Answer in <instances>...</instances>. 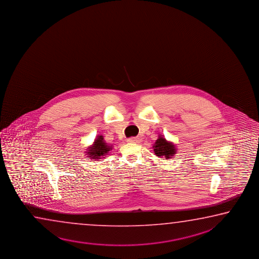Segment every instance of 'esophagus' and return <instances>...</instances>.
<instances>
[{"instance_id":"1","label":"esophagus","mask_w":259,"mask_h":259,"mask_svg":"<svg viewBox=\"0 0 259 259\" xmlns=\"http://www.w3.org/2000/svg\"><path fill=\"white\" fill-rule=\"evenodd\" d=\"M127 141L130 143H138L140 140H139V138H130V139H127Z\"/></svg>"}]
</instances>
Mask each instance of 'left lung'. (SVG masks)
Segmentation results:
<instances>
[{
	"label": "left lung",
	"instance_id": "obj_1",
	"mask_svg": "<svg viewBox=\"0 0 259 259\" xmlns=\"http://www.w3.org/2000/svg\"><path fill=\"white\" fill-rule=\"evenodd\" d=\"M154 151L158 157H165L169 158L174 156L176 152V148L172 143L167 142L164 138L159 137L158 140L155 142L154 145Z\"/></svg>",
	"mask_w": 259,
	"mask_h": 259
}]
</instances>
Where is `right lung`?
<instances>
[{"instance_id":"1","label":"right lung","mask_w":259,"mask_h":259,"mask_svg":"<svg viewBox=\"0 0 259 259\" xmlns=\"http://www.w3.org/2000/svg\"><path fill=\"white\" fill-rule=\"evenodd\" d=\"M110 147L106 144L103 141L102 136L98 137L94 141V144L89 149L88 154L92 158H100L101 156H104L110 151Z\"/></svg>"}]
</instances>
